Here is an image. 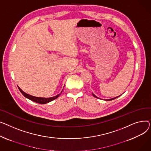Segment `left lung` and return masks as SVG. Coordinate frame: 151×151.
<instances>
[{
    "label": "left lung",
    "mask_w": 151,
    "mask_h": 151,
    "mask_svg": "<svg viewBox=\"0 0 151 151\" xmlns=\"http://www.w3.org/2000/svg\"><path fill=\"white\" fill-rule=\"evenodd\" d=\"M93 96L94 97H96V98H98V99H99V97H97V96H96L94 94H93ZM121 96V95H120ZM119 96H117V97H114V98H112V99H107L106 101H111V100H113V99H116V98H117V97H118Z\"/></svg>",
    "instance_id": "obj_1"
}]
</instances>
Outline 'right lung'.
<instances>
[{"label":"right lung","mask_w":151,"mask_h":151,"mask_svg":"<svg viewBox=\"0 0 151 151\" xmlns=\"http://www.w3.org/2000/svg\"><path fill=\"white\" fill-rule=\"evenodd\" d=\"M19 91L21 92V93L26 97V98H27L33 102H35L37 103H39V104H47L49 102H51L53 100H54L55 99H57V97H58L60 96V95L61 94V93H62V91L59 94H57V96H54V97H48V98H46V97H35V96H31L30 94H28L25 93V92H24L21 88H19Z\"/></svg>","instance_id":"add662e5"}]
</instances>
